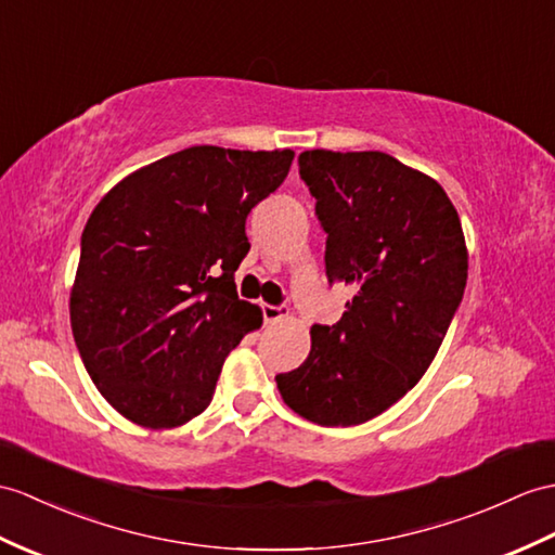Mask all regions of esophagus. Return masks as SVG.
Returning <instances> with one entry per match:
<instances>
[{
  "mask_svg": "<svg viewBox=\"0 0 555 555\" xmlns=\"http://www.w3.org/2000/svg\"><path fill=\"white\" fill-rule=\"evenodd\" d=\"M262 317L267 324H276V321H281L283 317H286V307L283 305H262Z\"/></svg>",
  "mask_w": 555,
  "mask_h": 555,
  "instance_id": "obj_1",
  "label": "esophagus"
}]
</instances>
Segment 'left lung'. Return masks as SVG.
Returning <instances> with one entry per match:
<instances>
[{
	"instance_id": "left-lung-1",
	"label": "left lung",
	"mask_w": 555,
	"mask_h": 555,
	"mask_svg": "<svg viewBox=\"0 0 555 555\" xmlns=\"http://www.w3.org/2000/svg\"><path fill=\"white\" fill-rule=\"evenodd\" d=\"M298 163L328 236L326 276L354 295L338 324L312 326V350L276 388L302 418L347 428L433 364L466 288V238L444 189L388 153L314 149Z\"/></svg>"
}]
</instances>
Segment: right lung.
<instances>
[{
	"instance_id": "1",
	"label": "right lung",
	"mask_w": 555,
	"mask_h": 555,
	"mask_svg": "<svg viewBox=\"0 0 555 555\" xmlns=\"http://www.w3.org/2000/svg\"><path fill=\"white\" fill-rule=\"evenodd\" d=\"M295 153L191 146L127 175L82 231L73 338L106 402L141 428L208 409L227 354L262 326L234 272L246 217L286 179Z\"/></svg>"
}]
</instances>
